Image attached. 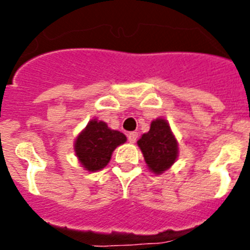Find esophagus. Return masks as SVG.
Instances as JSON below:
<instances>
[{
  "label": "esophagus",
  "instance_id": "1",
  "mask_svg": "<svg viewBox=\"0 0 250 250\" xmlns=\"http://www.w3.org/2000/svg\"><path fill=\"white\" fill-rule=\"evenodd\" d=\"M127 140H129L131 144H134V143L138 140V132H129V134H127Z\"/></svg>",
  "mask_w": 250,
  "mask_h": 250
}]
</instances>
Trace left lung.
Masks as SVG:
<instances>
[{
    "mask_svg": "<svg viewBox=\"0 0 250 250\" xmlns=\"http://www.w3.org/2000/svg\"><path fill=\"white\" fill-rule=\"evenodd\" d=\"M147 167L154 174H163L178 158V141L164 119H156L150 130L138 140Z\"/></svg>",
    "mask_w": 250,
    "mask_h": 250,
    "instance_id": "1",
    "label": "left lung"
}]
</instances>
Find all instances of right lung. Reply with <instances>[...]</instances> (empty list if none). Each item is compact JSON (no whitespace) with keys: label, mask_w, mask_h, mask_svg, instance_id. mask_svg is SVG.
I'll return each instance as SVG.
<instances>
[{"label":"right lung","mask_w":250,"mask_h":250,"mask_svg":"<svg viewBox=\"0 0 250 250\" xmlns=\"http://www.w3.org/2000/svg\"><path fill=\"white\" fill-rule=\"evenodd\" d=\"M126 141V136L111 130L106 123L96 119L90 121L75 140V154L83 167L99 171L109 164L112 151Z\"/></svg>","instance_id":"add662e5"}]
</instances>
